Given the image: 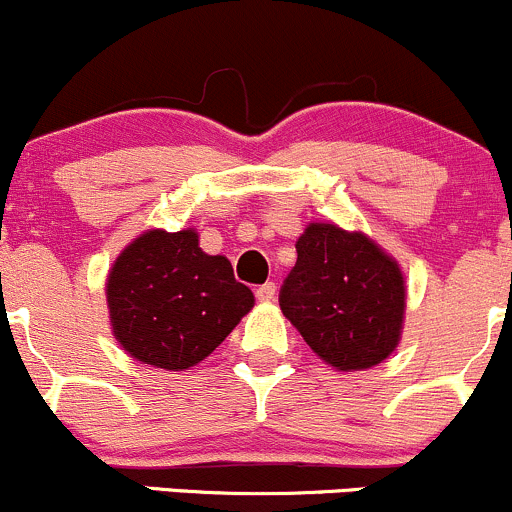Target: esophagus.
<instances>
[{
	"mask_svg": "<svg viewBox=\"0 0 512 512\" xmlns=\"http://www.w3.org/2000/svg\"><path fill=\"white\" fill-rule=\"evenodd\" d=\"M276 283H263L261 288H256V298L261 300V302H271V300H276Z\"/></svg>",
	"mask_w": 512,
	"mask_h": 512,
	"instance_id": "esophagus-1",
	"label": "esophagus"
}]
</instances>
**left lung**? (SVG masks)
Here are the masks:
<instances>
[{
	"mask_svg": "<svg viewBox=\"0 0 512 512\" xmlns=\"http://www.w3.org/2000/svg\"><path fill=\"white\" fill-rule=\"evenodd\" d=\"M298 263L280 288V310L324 364L364 371L388 359L405 322L398 261L364 232L310 222Z\"/></svg>",
	"mask_w": 512,
	"mask_h": 512,
	"instance_id": "8db88e82",
	"label": "left lung"
}]
</instances>
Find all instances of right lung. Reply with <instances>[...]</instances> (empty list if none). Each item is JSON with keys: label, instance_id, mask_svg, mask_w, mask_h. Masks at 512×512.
Returning a JSON list of instances; mask_svg holds the SVG:
<instances>
[{"label": "right lung", "instance_id": "add662e5", "mask_svg": "<svg viewBox=\"0 0 512 512\" xmlns=\"http://www.w3.org/2000/svg\"><path fill=\"white\" fill-rule=\"evenodd\" d=\"M104 290L119 346L166 371L207 359L254 307L229 258L205 254L195 229L136 236L109 268Z\"/></svg>", "mask_w": 512, "mask_h": 512}]
</instances>
